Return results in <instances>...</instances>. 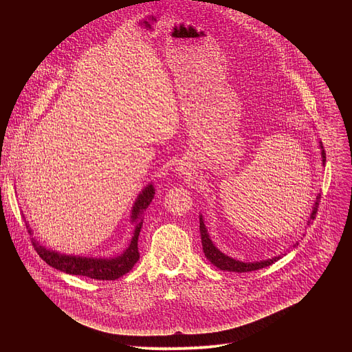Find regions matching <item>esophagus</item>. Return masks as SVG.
<instances>
[{"label":"esophagus","mask_w":352,"mask_h":352,"mask_svg":"<svg viewBox=\"0 0 352 352\" xmlns=\"http://www.w3.org/2000/svg\"><path fill=\"white\" fill-rule=\"evenodd\" d=\"M177 171H178V174H182V175L186 174V168H185L184 166H178V167H177Z\"/></svg>","instance_id":"esophagus-1"}]
</instances>
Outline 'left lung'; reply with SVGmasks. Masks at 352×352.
<instances>
[{
  "mask_svg": "<svg viewBox=\"0 0 352 352\" xmlns=\"http://www.w3.org/2000/svg\"><path fill=\"white\" fill-rule=\"evenodd\" d=\"M319 147H320V155H322V163L323 166L326 164V153L323 150V146H322V142H319ZM319 202H320V193L316 196V200L315 204L312 206V212H311V216H309V220H308V226L311 224L312 220H315V216L318 213V206H319ZM199 230H200V238H202V246H204V252H205V256L216 266L219 267L220 270H227V272H236V273H245V272H254V270H259V269H263V267H267L270 265H273L274 262H277L281 255L278 256H274L272 259H266V261H261V262H241V261H236L234 258H230L228 255L223 254L221 250L213 243V241L210 239V235L208 232V228L205 226V221H204V216L200 214L199 216ZM298 245V242H296Z\"/></svg>",
  "mask_w": 352,
  "mask_h": 352,
  "instance_id": "1",
  "label": "left lung"
}]
</instances>
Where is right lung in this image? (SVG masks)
Here are the masks:
<instances>
[{"label":"right lung","instance_id":"1","mask_svg":"<svg viewBox=\"0 0 352 352\" xmlns=\"http://www.w3.org/2000/svg\"><path fill=\"white\" fill-rule=\"evenodd\" d=\"M155 197L153 184L146 185L142 192L138 195L135 204L131 210V223L135 224L132 239L128 248L121 255L113 258H91V256H78V255H65L53 249H47L36 238L32 236V243L38 256L52 267L75 276H85L96 280H117L121 276L126 274L135 263L139 261L138 250V238L143 224V212L152 204ZM28 232L32 235L33 230L26 223Z\"/></svg>","mask_w":352,"mask_h":352}]
</instances>
